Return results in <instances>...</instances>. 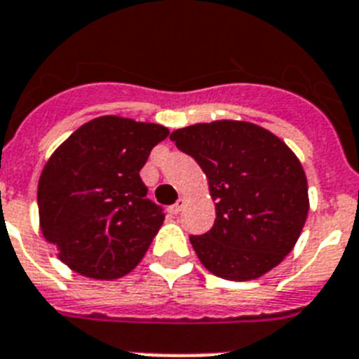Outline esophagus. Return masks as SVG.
I'll return each instance as SVG.
<instances>
[{"instance_id":"34e87169","label":"esophagus","mask_w":359,"mask_h":359,"mask_svg":"<svg viewBox=\"0 0 359 359\" xmlns=\"http://www.w3.org/2000/svg\"><path fill=\"white\" fill-rule=\"evenodd\" d=\"M182 208H184V198H179V201L171 206V213H173V215H179V213L182 212Z\"/></svg>"}]
</instances>
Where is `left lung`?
I'll return each instance as SVG.
<instances>
[{"instance_id": "1", "label": "left lung", "mask_w": 359, "mask_h": 359, "mask_svg": "<svg viewBox=\"0 0 359 359\" xmlns=\"http://www.w3.org/2000/svg\"><path fill=\"white\" fill-rule=\"evenodd\" d=\"M171 140L194 156L215 201V222L189 236L201 263L230 281L257 279L290 254L309 213L303 165L281 138L239 120L177 129Z\"/></svg>"}]
</instances>
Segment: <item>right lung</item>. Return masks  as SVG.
Returning a JSON list of instances; mask_svg holds the SVG:
<instances>
[{"label":"right lung","instance_id":"add662e5","mask_svg":"<svg viewBox=\"0 0 359 359\" xmlns=\"http://www.w3.org/2000/svg\"><path fill=\"white\" fill-rule=\"evenodd\" d=\"M168 135L158 123L100 116L47 161L38 182L40 226L71 270L107 281L142 261L165 215L147 198L140 170Z\"/></svg>","mask_w":359,"mask_h":359}]
</instances>
